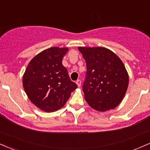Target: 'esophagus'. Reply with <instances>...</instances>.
<instances>
[{"instance_id":"34e87169","label":"esophagus","mask_w":150,"mask_h":150,"mask_svg":"<svg viewBox=\"0 0 150 150\" xmlns=\"http://www.w3.org/2000/svg\"><path fill=\"white\" fill-rule=\"evenodd\" d=\"M76 84H77V86H78V87H80V86H81V80H77L76 81Z\"/></svg>"}]
</instances>
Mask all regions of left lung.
I'll return each instance as SVG.
<instances>
[{
    "mask_svg": "<svg viewBox=\"0 0 150 150\" xmlns=\"http://www.w3.org/2000/svg\"><path fill=\"white\" fill-rule=\"evenodd\" d=\"M78 50L86 65L82 86L86 101L96 110L115 109L129 86V75L123 62L114 52L102 47H79Z\"/></svg>",
    "mask_w": 150,
    "mask_h": 150,
    "instance_id": "obj_1",
    "label": "left lung"
}]
</instances>
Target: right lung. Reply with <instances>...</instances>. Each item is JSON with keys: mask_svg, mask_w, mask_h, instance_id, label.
Listing matches in <instances>:
<instances>
[{"mask_svg": "<svg viewBox=\"0 0 150 150\" xmlns=\"http://www.w3.org/2000/svg\"><path fill=\"white\" fill-rule=\"evenodd\" d=\"M68 51L67 47L47 49L32 59L23 74L25 92L41 110L52 112L59 110L77 89L62 64Z\"/></svg>", "mask_w": 150, "mask_h": 150, "instance_id": "obj_1", "label": "right lung"}]
</instances>
